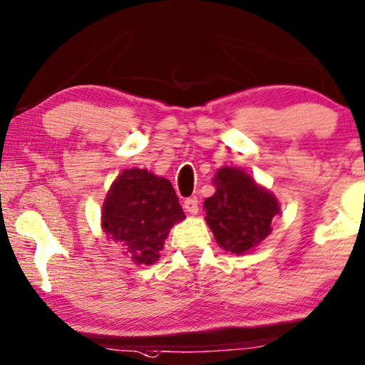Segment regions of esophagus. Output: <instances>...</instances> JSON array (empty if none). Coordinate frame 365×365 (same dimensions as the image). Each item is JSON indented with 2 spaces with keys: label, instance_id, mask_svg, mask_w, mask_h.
Returning a JSON list of instances; mask_svg holds the SVG:
<instances>
[{
  "label": "esophagus",
  "instance_id": "34e87169",
  "mask_svg": "<svg viewBox=\"0 0 365 365\" xmlns=\"http://www.w3.org/2000/svg\"><path fill=\"white\" fill-rule=\"evenodd\" d=\"M184 210L191 212V215H197V210H200V206H197V197L196 196L187 197V200L184 201Z\"/></svg>",
  "mask_w": 365,
  "mask_h": 365
}]
</instances>
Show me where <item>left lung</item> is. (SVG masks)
<instances>
[{
	"mask_svg": "<svg viewBox=\"0 0 365 365\" xmlns=\"http://www.w3.org/2000/svg\"><path fill=\"white\" fill-rule=\"evenodd\" d=\"M212 184L216 192L205 201L207 226L226 252L248 253L272 233L277 197L236 168L217 169Z\"/></svg>",
	"mask_w": 365,
	"mask_h": 365,
	"instance_id": "8db88e82",
	"label": "left lung"
}]
</instances>
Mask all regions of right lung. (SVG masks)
Wrapping results in <instances>:
<instances>
[{
  "label": "right lung",
  "mask_w": 365,
  "mask_h": 365,
  "mask_svg": "<svg viewBox=\"0 0 365 365\" xmlns=\"http://www.w3.org/2000/svg\"><path fill=\"white\" fill-rule=\"evenodd\" d=\"M173 184L145 169H125L112 182L102 207L107 238L124 246L137 264H153L169 231L184 220Z\"/></svg>",
  "instance_id": "right-lung-1"
}]
</instances>
